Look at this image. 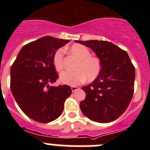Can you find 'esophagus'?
<instances>
[{"instance_id":"esophagus-1","label":"esophagus","mask_w":150,"mask_h":150,"mask_svg":"<svg viewBox=\"0 0 150 150\" xmlns=\"http://www.w3.org/2000/svg\"><path fill=\"white\" fill-rule=\"evenodd\" d=\"M78 89H79V88L78 86H71V90H72V91L73 92H74V91H76V90H78Z\"/></svg>"}]
</instances>
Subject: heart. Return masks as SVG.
I'll list each match as a JSON object with an SVG mask.
<instances>
[{
    "instance_id": "b5f03b06",
    "label": "heart",
    "mask_w": 150,
    "mask_h": 150,
    "mask_svg": "<svg viewBox=\"0 0 150 150\" xmlns=\"http://www.w3.org/2000/svg\"><path fill=\"white\" fill-rule=\"evenodd\" d=\"M70 52L79 59L75 65L76 71H64L59 76L62 83L69 86H76L87 79L92 81L98 77L101 70V64L97 57L91 56L89 50L85 46L74 44L69 49ZM63 50L56 51L53 57L54 67L57 71H62L63 64Z\"/></svg>"
}]
</instances>
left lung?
Wrapping results in <instances>:
<instances>
[{"label": "left lung", "instance_id": "obj_1", "mask_svg": "<svg viewBox=\"0 0 150 150\" xmlns=\"http://www.w3.org/2000/svg\"><path fill=\"white\" fill-rule=\"evenodd\" d=\"M91 49L100 59L98 77L82 89L85 100L82 112L92 121L107 123L120 117L129 105L134 93L135 68L126 52L104 40H75Z\"/></svg>", "mask_w": 150, "mask_h": 150}]
</instances>
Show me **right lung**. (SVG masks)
<instances>
[{
	"mask_svg": "<svg viewBox=\"0 0 150 150\" xmlns=\"http://www.w3.org/2000/svg\"><path fill=\"white\" fill-rule=\"evenodd\" d=\"M46 36L21 49L10 70V89L18 107L34 121L48 123L62 113L64 103L72 93L64 85L50 86L56 81L53 57L60 47L69 43Z\"/></svg>",
	"mask_w": 150,
	"mask_h": 150,
	"instance_id": "1",
	"label": "right lung"
}]
</instances>
